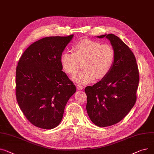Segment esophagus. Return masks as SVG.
I'll return each instance as SVG.
<instances>
[{
    "mask_svg": "<svg viewBox=\"0 0 154 154\" xmlns=\"http://www.w3.org/2000/svg\"><path fill=\"white\" fill-rule=\"evenodd\" d=\"M76 88H77V89H79V90H81V89H83L84 88L83 86L81 85H77Z\"/></svg>",
    "mask_w": 154,
    "mask_h": 154,
    "instance_id": "34e87169",
    "label": "esophagus"
}]
</instances>
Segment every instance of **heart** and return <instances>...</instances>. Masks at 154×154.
Here are the masks:
<instances>
[{"mask_svg":"<svg viewBox=\"0 0 154 154\" xmlns=\"http://www.w3.org/2000/svg\"><path fill=\"white\" fill-rule=\"evenodd\" d=\"M73 51L63 52L60 62L63 70L70 75H75L83 63L84 69L73 78L76 82L82 84L106 77L116 59V52L111 45L91 40H80L74 45Z\"/></svg>","mask_w":154,"mask_h":154,"instance_id":"heart-1","label":"heart"}]
</instances>
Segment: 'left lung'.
<instances>
[{"label":"left lung","instance_id":"8db88e82","mask_svg":"<svg viewBox=\"0 0 154 154\" xmlns=\"http://www.w3.org/2000/svg\"><path fill=\"white\" fill-rule=\"evenodd\" d=\"M106 37L116 52V59L108 75L92 86L85 88L86 111L99 127H107L127 116L137 99L139 75L136 59L127 45L113 34Z\"/></svg>","mask_w":154,"mask_h":154}]
</instances>
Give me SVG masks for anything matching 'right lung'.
<instances>
[{
    "instance_id": "1",
    "label": "right lung",
    "mask_w": 154,
    "mask_h": 154,
    "mask_svg": "<svg viewBox=\"0 0 154 154\" xmlns=\"http://www.w3.org/2000/svg\"><path fill=\"white\" fill-rule=\"evenodd\" d=\"M73 37L40 39L25 50L18 62L16 99L23 115L36 127L51 129L58 126L68 101L76 91L60 62Z\"/></svg>"
}]
</instances>
